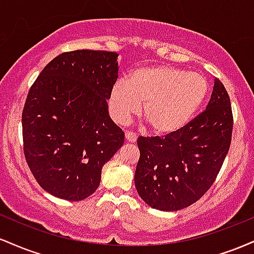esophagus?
I'll use <instances>...</instances> for the list:
<instances>
[{
	"label": "esophagus",
	"instance_id": "esophagus-1",
	"mask_svg": "<svg viewBox=\"0 0 254 254\" xmlns=\"http://www.w3.org/2000/svg\"><path fill=\"white\" fill-rule=\"evenodd\" d=\"M125 139H127V142H130V143H135L137 141V136L133 132H131V131H127L125 132Z\"/></svg>",
	"mask_w": 254,
	"mask_h": 254
}]
</instances>
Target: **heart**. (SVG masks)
I'll return each instance as SVG.
<instances>
[{"label": "heart", "instance_id": "1", "mask_svg": "<svg viewBox=\"0 0 254 254\" xmlns=\"http://www.w3.org/2000/svg\"><path fill=\"white\" fill-rule=\"evenodd\" d=\"M209 93L203 75L170 65L137 68L127 81L113 86L110 98L112 117L124 124L141 112L151 130L160 136L173 135L186 127Z\"/></svg>", "mask_w": 254, "mask_h": 254}]
</instances>
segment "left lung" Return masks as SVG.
<instances>
[{"label":"left lung","instance_id":"8db88e82","mask_svg":"<svg viewBox=\"0 0 254 254\" xmlns=\"http://www.w3.org/2000/svg\"><path fill=\"white\" fill-rule=\"evenodd\" d=\"M230 99L218 78L204 112L173 135L138 137L135 186L153 209L177 211L197 202L216 179L232 141Z\"/></svg>","mask_w":254,"mask_h":254}]
</instances>
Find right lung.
Wrapping results in <instances>:
<instances>
[{
  "mask_svg": "<svg viewBox=\"0 0 254 254\" xmlns=\"http://www.w3.org/2000/svg\"><path fill=\"white\" fill-rule=\"evenodd\" d=\"M118 54L75 50L51 61L31 87L22 112L24 151L39 185L52 196L82 200L124 143L110 117Z\"/></svg>",
  "mask_w": 254,
  "mask_h": 254,
  "instance_id": "right-lung-1",
  "label": "right lung"
}]
</instances>
